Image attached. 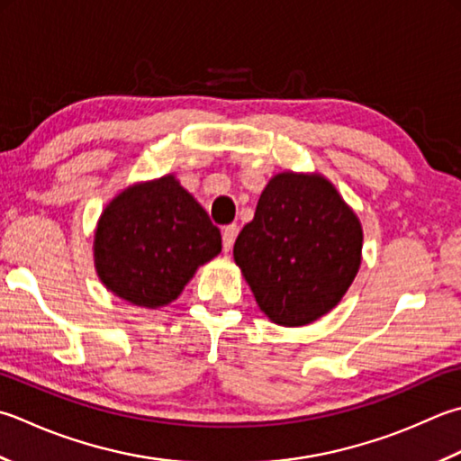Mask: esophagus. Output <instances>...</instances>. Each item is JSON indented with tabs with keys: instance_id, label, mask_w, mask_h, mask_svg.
<instances>
[{
	"instance_id": "34e87169",
	"label": "esophagus",
	"mask_w": 461,
	"mask_h": 461,
	"mask_svg": "<svg viewBox=\"0 0 461 461\" xmlns=\"http://www.w3.org/2000/svg\"><path fill=\"white\" fill-rule=\"evenodd\" d=\"M236 233H238V225H236V223L225 225L223 231H221L223 251H231V248H233V241H236Z\"/></svg>"
}]
</instances>
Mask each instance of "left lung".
I'll use <instances>...</instances> for the list:
<instances>
[{"instance_id":"1","label":"left lung","mask_w":461,"mask_h":461,"mask_svg":"<svg viewBox=\"0 0 461 461\" xmlns=\"http://www.w3.org/2000/svg\"><path fill=\"white\" fill-rule=\"evenodd\" d=\"M354 210L320 174H277L243 225L233 259L259 310L279 326H308L346 295L362 264Z\"/></svg>"}]
</instances>
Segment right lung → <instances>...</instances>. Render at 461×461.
Masks as SVG:
<instances>
[{
    "mask_svg": "<svg viewBox=\"0 0 461 461\" xmlns=\"http://www.w3.org/2000/svg\"><path fill=\"white\" fill-rule=\"evenodd\" d=\"M220 251V230L174 176L117 194L94 236L102 284L122 300L149 310L177 300L195 269Z\"/></svg>",
    "mask_w": 461,
    "mask_h": 461,
    "instance_id": "add662e5",
    "label": "right lung"
}]
</instances>
